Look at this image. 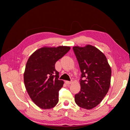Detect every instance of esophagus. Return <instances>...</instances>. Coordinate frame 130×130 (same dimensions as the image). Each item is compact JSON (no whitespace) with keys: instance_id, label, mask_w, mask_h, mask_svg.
<instances>
[{"instance_id":"esophagus-1","label":"esophagus","mask_w":130,"mask_h":130,"mask_svg":"<svg viewBox=\"0 0 130 130\" xmlns=\"http://www.w3.org/2000/svg\"><path fill=\"white\" fill-rule=\"evenodd\" d=\"M72 81H66V83L67 84V85H69V84H72Z\"/></svg>"}]
</instances>
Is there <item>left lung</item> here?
Wrapping results in <instances>:
<instances>
[{"mask_svg": "<svg viewBox=\"0 0 130 130\" xmlns=\"http://www.w3.org/2000/svg\"><path fill=\"white\" fill-rule=\"evenodd\" d=\"M73 49L81 72V90L75 95V101L82 108L92 109L108 91L111 69L105 55L96 47L76 46Z\"/></svg>", "mask_w": 130, "mask_h": 130, "instance_id": "left-lung-1", "label": "left lung"}]
</instances>
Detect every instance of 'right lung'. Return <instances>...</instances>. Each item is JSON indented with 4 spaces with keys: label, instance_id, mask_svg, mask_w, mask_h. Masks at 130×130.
Returning a JSON list of instances; mask_svg holds the SVG:
<instances>
[{
    "label": "right lung",
    "instance_id": "add662e5",
    "mask_svg": "<svg viewBox=\"0 0 130 130\" xmlns=\"http://www.w3.org/2000/svg\"><path fill=\"white\" fill-rule=\"evenodd\" d=\"M69 46L43 47L29 58L24 74L27 92L34 103L42 109L53 108L58 102V92L63 81L58 80L56 62L67 53Z\"/></svg>",
    "mask_w": 130,
    "mask_h": 130
}]
</instances>
